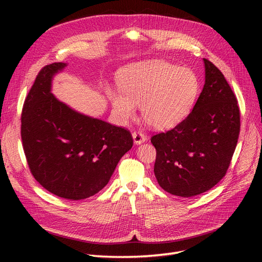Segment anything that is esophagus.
I'll return each instance as SVG.
<instances>
[{
    "label": "esophagus",
    "instance_id": "esophagus-1",
    "mask_svg": "<svg viewBox=\"0 0 262 262\" xmlns=\"http://www.w3.org/2000/svg\"><path fill=\"white\" fill-rule=\"evenodd\" d=\"M133 139L135 144H141L146 140V136L141 132H134L133 133Z\"/></svg>",
    "mask_w": 262,
    "mask_h": 262
}]
</instances>
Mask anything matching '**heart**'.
Returning a JSON list of instances; mask_svg holds the SVG:
<instances>
[{
    "label": "heart",
    "instance_id": "1",
    "mask_svg": "<svg viewBox=\"0 0 262 262\" xmlns=\"http://www.w3.org/2000/svg\"><path fill=\"white\" fill-rule=\"evenodd\" d=\"M117 81L120 92L107 93L118 119L128 121L135 116V105H140L143 120L159 129L175 126L188 115L199 88L191 70L164 61L127 66Z\"/></svg>",
    "mask_w": 262,
    "mask_h": 262
}]
</instances>
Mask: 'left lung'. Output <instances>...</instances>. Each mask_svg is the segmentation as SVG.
Here are the masks:
<instances>
[{
  "instance_id": "left-lung-1",
  "label": "left lung",
  "mask_w": 262,
  "mask_h": 262,
  "mask_svg": "<svg viewBox=\"0 0 262 262\" xmlns=\"http://www.w3.org/2000/svg\"><path fill=\"white\" fill-rule=\"evenodd\" d=\"M205 85L188 117L150 138L159 186L182 198L210 190L225 176L240 133V110L222 72L204 58Z\"/></svg>"
}]
</instances>
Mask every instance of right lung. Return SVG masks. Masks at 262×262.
Wrapping results in <instances>:
<instances>
[{
  "instance_id": "1",
  "label": "right lung",
  "mask_w": 262,
  "mask_h": 262,
  "mask_svg": "<svg viewBox=\"0 0 262 262\" xmlns=\"http://www.w3.org/2000/svg\"><path fill=\"white\" fill-rule=\"evenodd\" d=\"M66 67L54 62L38 73L23 105L21 138L35 180L55 195L77 201L108 184L134 142L129 130L79 114L55 98L53 76Z\"/></svg>"
}]
</instances>
